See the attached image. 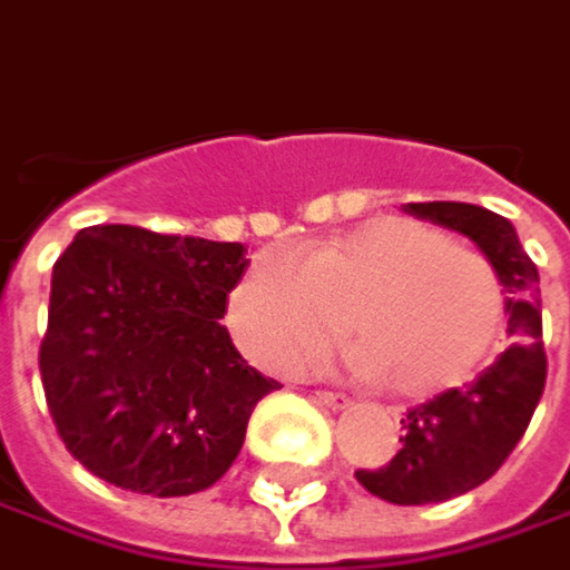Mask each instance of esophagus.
Returning a JSON list of instances; mask_svg holds the SVG:
<instances>
[{"label": "esophagus", "instance_id": "1", "mask_svg": "<svg viewBox=\"0 0 570 570\" xmlns=\"http://www.w3.org/2000/svg\"><path fill=\"white\" fill-rule=\"evenodd\" d=\"M323 407H333V411H342V407H348V397L345 394H336V391H316L313 394Z\"/></svg>", "mask_w": 570, "mask_h": 570}]
</instances>
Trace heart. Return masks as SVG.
Here are the masks:
<instances>
[{
	"mask_svg": "<svg viewBox=\"0 0 570 570\" xmlns=\"http://www.w3.org/2000/svg\"><path fill=\"white\" fill-rule=\"evenodd\" d=\"M352 368L401 397L466 385L505 323V286L490 257L428 222L379 215L326 240L264 247L228 296V326L264 368L299 372L342 336Z\"/></svg>",
	"mask_w": 570,
	"mask_h": 570,
	"instance_id": "b5f03b06",
	"label": "heart"
}]
</instances>
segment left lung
Here are the masks:
<instances>
[{"label":"left lung","instance_id":"8db88e82","mask_svg":"<svg viewBox=\"0 0 570 570\" xmlns=\"http://www.w3.org/2000/svg\"><path fill=\"white\" fill-rule=\"evenodd\" d=\"M407 215L466 234L499 271L505 286V338L466 389H450L404 414V443L382 470L355 480L394 505H428L476 490L522 440L544 391L542 296L539 267L519 244L509 218L466 202H411Z\"/></svg>","mask_w":570,"mask_h":570}]
</instances>
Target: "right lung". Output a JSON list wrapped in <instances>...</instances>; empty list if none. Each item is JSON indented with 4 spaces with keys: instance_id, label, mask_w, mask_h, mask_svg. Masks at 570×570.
I'll use <instances>...</instances> for the list:
<instances>
[{
    "instance_id": "obj_1",
    "label": "right lung",
    "mask_w": 570,
    "mask_h": 570,
    "mask_svg": "<svg viewBox=\"0 0 570 570\" xmlns=\"http://www.w3.org/2000/svg\"><path fill=\"white\" fill-rule=\"evenodd\" d=\"M244 244L94 225L51 274L41 385L94 476L146 495L218 483L274 389L222 326Z\"/></svg>"
}]
</instances>
